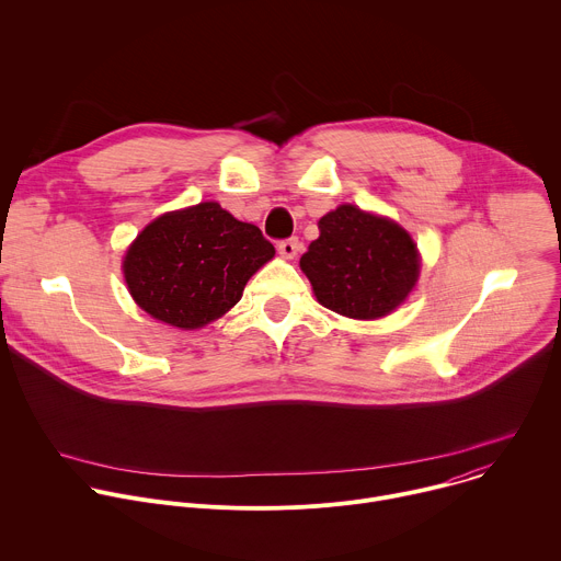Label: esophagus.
I'll return each mask as SVG.
<instances>
[{
	"label": "esophagus",
	"instance_id": "obj_1",
	"mask_svg": "<svg viewBox=\"0 0 561 561\" xmlns=\"http://www.w3.org/2000/svg\"><path fill=\"white\" fill-rule=\"evenodd\" d=\"M301 249V242L297 237H288V239H282V242L277 244V251H279V255L282 257H286V260H293L295 255H297V251Z\"/></svg>",
	"mask_w": 561,
	"mask_h": 561
}]
</instances>
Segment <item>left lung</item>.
I'll return each instance as SVG.
<instances>
[{"mask_svg": "<svg viewBox=\"0 0 561 561\" xmlns=\"http://www.w3.org/2000/svg\"><path fill=\"white\" fill-rule=\"evenodd\" d=\"M299 266L317 301L355 319H377L407 299L420 277L411 234L386 217L344 204L319 219Z\"/></svg>", "mask_w": 561, "mask_h": 561, "instance_id": "obj_1", "label": "left lung"}]
</instances>
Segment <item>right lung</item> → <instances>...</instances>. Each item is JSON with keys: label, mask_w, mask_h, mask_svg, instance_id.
<instances>
[{"label": "right lung", "mask_w": 561, "mask_h": 561, "mask_svg": "<svg viewBox=\"0 0 561 561\" xmlns=\"http://www.w3.org/2000/svg\"><path fill=\"white\" fill-rule=\"evenodd\" d=\"M273 255L257 226L204 202L150 221L124 257V277L148 314L191 331L242 299L251 275Z\"/></svg>", "instance_id": "add662e5"}]
</instances>
